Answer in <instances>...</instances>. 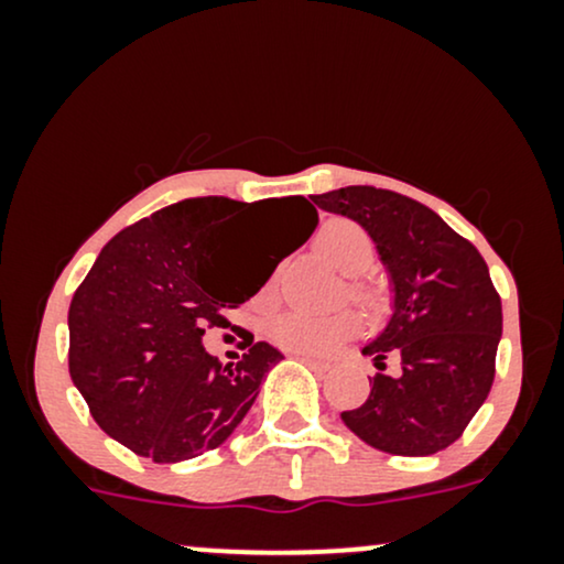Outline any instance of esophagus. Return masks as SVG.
I'll return each instance as SVG.
<instances>
[{"label":"esophagus","instance_id":"obj_1","mask_svg":"<svg viewBox=\"0 0 564 564\" xmlns=\"http://www.w3.org/2000/svg\"><path fill=\"white\" fill-rule=\"evenodd\" d=\"M296 358H300V360H304V364H307L310 368H318V371H328V368H332V366H328V364H326V360H318V358H310V355H296Z\"/></svg>","mask_w":564,"mask_h":564}]
</instances>
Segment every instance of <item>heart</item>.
<instances>
[{"label": "heart", "mask_w": 564, "mask_h": 564, "mask_svg": "<svg viewBox=\"0 0 564 564\" xmlns=\"http://www.w3.org/2000/svg\"><path fill=\"white\" fill-rule=\"evenodd\" d=\"M315 249L347 278V294L364 304L371 313H379L387 304L384 283L364 275L377 257V243L364 225L347 217H332L315 232ZM275 278H270L260 291V302H273ZM358 332V318L347 310L339 313H304V310H283L268 321V336L278 347L291 352L321 355L328 352L341 339Z\"/></svg>", "instance_id": "b5f03b06"}]
</instances>
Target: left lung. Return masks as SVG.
I'll return each mask as SVG.
<instances>
[{
    "instance_id": "8db88e82",
    "label": "left lung",
    "mask_w": 564,
    "mask_h": 564,
    "mask_svg": "<svg viewBox=\"0 0 564 564\" xmlns=\"http://www.w3.org/2000/svg\"><path fill=\"white\" fill-rule=\"evenodd\" d=\"M326 212L371 232L394 286L384 334L364 347L384 371L341 422L364 443L394 456H432L464 435L496 377L501 296L467 238L430 206L373 185L313 196Z\"/></svg>"
}]
</instances>
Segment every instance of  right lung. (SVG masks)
<instances>
[{
	"mask_svg": "<svg viewBox=\"0 0 564 564\" xmlns=\"http://www.w3.org/2000/svg\"><path fill=\"white\" fill-rule=\"evenodd\" d=\"M268 205L270 213L262 200L204 196L164 206L116 232L76 289L70 379L100 430L138 456L174 464L219 448L283 358L251 334L243 358L228 366L200 345L206 328L228 326L225 310L254 296L318 225L302 196ZM273 208L295 217V232L278 261L243 269L237 251Z\"/></svg>",
	"mask_w": 564,
	"mask_h": 564,
	"instance_id": "obj_1",
	"label": "right lung"
}]
</instances>
